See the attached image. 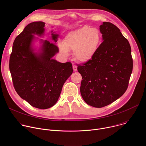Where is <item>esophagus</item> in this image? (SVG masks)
<instances>
[{
	"instance_id": "1",
	"label": "esophagus",
	"mask_w": 146,
	"mask_h": 146,
	"mask_svg": "<svg viewBox=\"0 0 146 146\" xmlns=\"http://www.w3.org/2000/svg\"><path fill=\"white\" fill-rule=\"evenodd\" d=\"M73 69L74 72H76L77 70V67L74 65H73Z\"/></svg>"
}]
</instances>
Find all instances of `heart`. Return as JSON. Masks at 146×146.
I'll return each mask as SVG.
<instances>
[{
    "label": "heart",
    "mask_w": 146,
    "mask_h": 146,
    "mask_svg": "<svg viewBox=\"0 0 146 146\" xmlns=\"http://www.w3.org/2000/svg\"><path fill=\"white\" fill-rule=\"evenodd\" d=\"M100 34L98 29L84 26L69 32L59 45L60 51L66 55L73 51V57L78 63H86L95 55L100 42Z\"/></svg>",
    "instance_id": "heart-1"
}]
</instances>
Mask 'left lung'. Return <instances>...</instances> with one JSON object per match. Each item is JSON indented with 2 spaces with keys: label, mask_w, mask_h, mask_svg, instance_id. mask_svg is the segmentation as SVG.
I'll list each match as a JSON object with an SVG mask.
<instances>
[{
  "label": "left lung",
  "mask_w": 146,
  "mask_h": 146,
  "mask_svg": "<svg viewBox=\"0 0 146 146\" xmlns=\"http://www.w3.org/2000/svg\"><path fill=\"white\" fill-rule=\"evenodd\" d=\"M99 29L103 42L93 58L77 68L82 76L81 96L98 108L110 105L125 93L133 69L131 48L120 30L109 22H103Z\"/></svg>",
  "instance_id": "left-lung-1"
}]
</instances>
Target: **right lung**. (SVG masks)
<instances>
[{
	"label": "right lung",
	"mask_w": 146,
	"mask_h": 146,
	"mask_svg": "<svg viewBox=\"0 0 146 146\" xmlns=\"http://www.w3.org/2000/svg\"><path fill=\"white\" fill-rule=\"evenodd\" d=\"M45 23L33 22L25 27L15 39L9 68L14 88L18 95L33 107L47 109L57 102L62 87L73 73L69 62L60 63L53 57L59 52L56 43L59 36L52 30L51 39L43 37Z\"/></svg>",
	"instance_id": "add662e5"
}]
</instances>
